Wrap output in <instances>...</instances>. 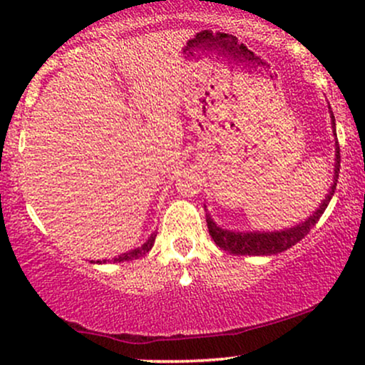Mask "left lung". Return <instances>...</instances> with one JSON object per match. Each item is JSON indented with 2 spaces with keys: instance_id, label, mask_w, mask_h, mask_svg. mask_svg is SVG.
I'll return each instance as SVG.
<instances>
[{
  "instance_id": "left-lung-1",
  "label": "left lung",
  "mask_w": 365,
  "mask_h": 365,
  "mask_svg": "<svg viewBox=\"0 0 365 365\" xmlns=\"http://www.w3.org/2000/svg\"><path fill=\"white\" fill-rule=\"evenodd\" d=\"M334 123V118H333ZM334 182L331 185V190L328 197L324 199V202L321 204L314 215L309 217L307 221H304L302 225L293 226L290 230H283V232H271V233H233L228 230H221L220 226L212 223V220L206 215L207 221V230L209 235L212 237L215 244L220 249L228 250L230 254L235 255H271L283 252V250L290 249L292 245H295L297 242H300L312 230V226L319 221V217L324 212V209L328 207L331 197L334 194V188H336L338 182V173H340V148L336 144V170H334Z\"/></svg>"
}]
</instances>
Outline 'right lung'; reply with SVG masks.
Instances as JSON below:
<instances>
[{
  "instance_id": "add662e5",
  "label": "right lung",
  "mask_w": 365,
  "mask_h": 365,
  "mask_svg": "<svg viewBox=\"0 0 365 365\" xmlns=\"http://www.w3.org/2000/svg\"><path fill=\"white\" fill-rule=\"evenodd\" d=\"M154 240H156V235H150V238H149L148 242H145L144 245L139 247V249L132 250V252H125V254L118 255V257H115V261H116V262H125V261H132V259H139V257H142V255L148 254L149 250L153 249ZM98 262H99V261H98ZM103 262H106V261H103Z\"/></svg>"
}]
</instances>
